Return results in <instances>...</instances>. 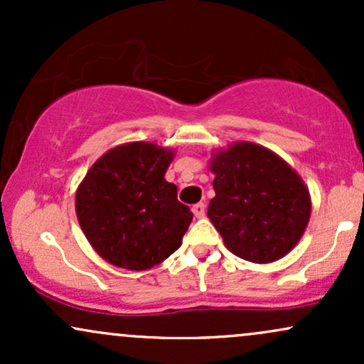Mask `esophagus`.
<instances>
[{
	"label": "esophagus",
	"instance_id": "obj_1",
	"mask_svg": "<svg viewBox=\"0 0 364 364\" xmlns=\"http://www.w3.org/2000/svg\"><path fill=\"white\" fill-rule=\"evenodd\" d=\"M191 210H193L196 219H202V217H205V203H195V205L191 207Z\"/></svg>",
	"mask_w": 364,
	"mask_h": 364
}]
</instances>
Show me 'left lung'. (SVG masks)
Returning <instances> with one entry per match:
<instances>
[{"instance_id":"obj_1","label":"left lung","mask_w":364,"mask_h":364,"mask_svg":"<svg viewBox=\"0 0 364 364\" xmlns=\"http://www.w3.org/2000/svg\"><path fill=\"white\" fill-rule=\"evenodd\" d=\"M215 196L207 215L236 257L255 263L294 248L311 214L308 188L272 150L237 141L212 159Z\"/></svg>"}]
</instances>
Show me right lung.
Here are the masks:
<instances>
[{"mask_svg": "<svg viewBox=\"0 0 364 364\" xmlns=\"http://www.w3.org/2000/svg\"><path fill=\"white\" fill-rule=\"evenodd\" d=\"M173 150L147 141L111 149L78 186L83 235L104 260L128 270L157 265L181 246L193 214L164 179Z\"/></svg>", "mask_w": 364, "mask_h": 364, "instance_id": "add662e5", "label": "right lung"}]
</instances>
